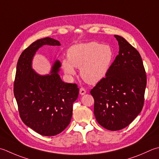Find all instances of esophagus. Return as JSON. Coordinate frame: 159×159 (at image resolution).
Returning a JSON list of instances; mask_svg holds the SVG:
<instances>
[{"instance_id": "1", "label": "esophagus", "mask_w": 159, "mask_h": 159, "mask_svg": "<svg viewBox=\"0 0 159 159\" xmlns=\"http://www.w3.org/2000/svg\"><path fill=\"white\" fill-rule=\"evenodd\" d=\"M79 93H80V95H84L86 93V90L84 89V88H81L80 89V90H79Z\"/></svg>"}]
</instances>
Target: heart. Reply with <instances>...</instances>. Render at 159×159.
Here are the masks:
<instances>
[{
  "label": "heart",
  "instance_id": "1",
  "mask_svg": "<svg viewBox=\"0 0 159 159\" xmlns=\"http://www.w3.org/2000/svg\"><path fill=\"white\" fill-rule=\"evenodd\" d=\"M68 59H63L62 67L68 75H74V67L80 68L82 79L89 84H96L106 76L114 52L110 46L97 42L80 43L71 46L67 52Z\"/></svg>",
  "mask_w": 159,
  "mask_h": 159
}]
</instances>
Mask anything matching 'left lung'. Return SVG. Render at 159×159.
Returning <instances> with one entry per match:
<instances>
[{
	"instance_id": "1",
	"label": "left lung",
	"mask_w": 159,
	"mask_h": 159,
	"mask_svg": "<svg viewBox=\"0 0 159 159\" xmlns=\"http://www.w3.org/2000/svg\"><path fill=\"white\" fill-rule=\"evenodd\" d=\"M114 37L119 42V54L106 76L90 91L96 120L111 131L125 128L140 114L147 84L139 52L122 36Z\"/></svg>"
}]
</instances>
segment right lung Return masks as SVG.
Here are the masks:
<instances>
[{"label":"right lung","instance_id":"right-lung-1","mask_svg":"<svg viewBox=\"0 0 159 159\" xmlns=\"http://www.w3.org/2000/svg\"><path fill=\"white\" fill-rule=\"evenodd\" d=\"M61 45L49 37L37 40L22 52L16 72L14 94L20 119L39 134L55 136L69 125L73 103L79 96L75 83H67L58 74L61 62L56 61L50 74L40 75L32 69L34 56L42 46Z\"/></svg>","mask_w":159,"mask_h":159}]
</instances>
